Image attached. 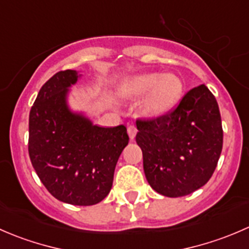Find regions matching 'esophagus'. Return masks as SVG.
<instances>
[{
    "label": "esophagus",
    "mask_w": 249,
    "mask_h": 249,
    "mask_svg": "<svg viewBox=\"0 0 249 249\" xmlns=\"http://www.w3.org/2000/svg\"><path fill=\"white\" fill-rule=\"evenodd\" d=\"M127 134H129L130 140H134L137 134L136 126H135V125H129V126H127Z\"/></svg>",
    "instance_id": "34e87169"
}]
</instances>
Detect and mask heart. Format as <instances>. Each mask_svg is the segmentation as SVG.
<instances>
[{
  "label": "heart",
  "instance_id": "1",
  "mask_svg": "<svg viewBox=\"0 0 249 249\" xmlns=\"http://www.w3.org/2000/svg\"><path fill=\"white\" fill-rule=\"evenodd\" d=\"M183 82L175 74L159 72L135 74L123 80L119 92L125 97H140L143 112L152 118L164 117L179 105L183 97Z\"/></svg>",
  "mask_w": 249,
  "mask_h": 249
}]
</instances>
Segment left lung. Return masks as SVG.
<instances>
[{"label":"left lung","instance_id":"8db88e82","mask_svg":"<svg viewBox=\"0 0 249 249\" xmlns=\"http://www.w3.org/2000/svg\"><path fill=\"white\" fill-rule=\"evenodd\" d=\"M136 142L150 187L167 197L192 194L210 180L223 148L217 100L206 85L190 90L173 112L137 120Z\"/></svg>","mask_w":249,"mask_h":249}]
</instances>
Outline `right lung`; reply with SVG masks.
<instances>
[{
  "instance_id": "right-lung-1",
  "label": "right lung",
  "mask_w": 249,
  "mask_h": 249,
  "mask_svg": "<svg viewBox=\"0 0 249 249\" xmlns=\"http://www.w3.org/2000/svg\"><path fill=\"white\" fill-rule=\"evenodd\" d=\"M83 74L57 72L41 88L29 117V154L48 192L76 206L99 203L109 194L115 165L129 143L126 127H104L69 104Z\"/></svg>"
}]
</instances>
